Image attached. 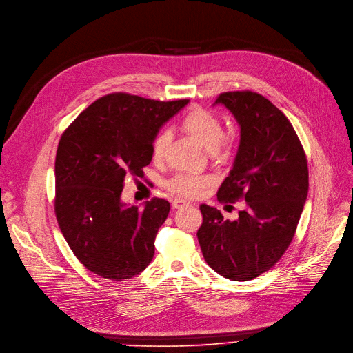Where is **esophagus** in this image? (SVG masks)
Returning a JSON list of instances; mask_svg holds the SVG:
<instances>
[{
	"instance_id": "obj_1",
	"label": "esophagus",
	"mask_w": 353,
	"mask_h": 353,
	"mask_svg": "<svg viewBox=\"0 0 353 353\" xmlns=\"http://www.w3.org/2000/svg\"><path fill=\"white\" fill-rule=\"evenodd\" d=\"M172 206L174 209H180V208H185V206H189V202L185 201V199H180V197H176L174 201L172 202Z\"/></svg>"
}]
</instances>
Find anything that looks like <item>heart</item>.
Returning a JSON list of instances; mask_svg holds the SVG:
<instances>
[{
    "mask_svg": "<svg viewBox=\"0 0 353 353\" xmlns=\"http://www.w3.org/2000/svg\"><path fill=\"white\" fill-rule=\"evenodd\" d=\"M181 130L188 132L192 139L201 143L208 151H213L214 154L225 157L232 150L234 139L231 135L223 134V127L221 119L210 111L194 108L189 110V112L183 117L180 122ZM170 141V137L167 132H161L156 137L152 143L151 156L152 161L160 163L165 156V150ZM212 179L206 176L197 174H179L168 181V189L173 193L183 196H197L208 185H210Z\"/></svg>",
    "mask_w": 353,
    "mask_h": 353,
    "instance_id": "1",
    "label": "heart"
}]
</instances>
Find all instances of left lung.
<instances>
[{"instance_id":"1","label":"left lung","mask_w":353,"mask_h":353,"mask_svg":"<svg viewBox=\"0 0 353 353\" xmlns=\"http://www.w3.org/2000/svg\"><path fill=\"white\" fill-rule=\"evenodd\" d=\"M214 103L229 110L241 128L218 199H243L245 208L229 221L202 205L197 239L212 270L228 280L248 281L277 264L294 236L309 193L307 160L291 122L263 95L225 92Z\"/></svg>"}]
</instances>
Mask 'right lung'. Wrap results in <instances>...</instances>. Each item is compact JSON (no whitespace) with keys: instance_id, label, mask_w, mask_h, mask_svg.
Masks as SVG:
<instances>
[{"instance_id":"add662e5","label":"right lung","mask_w":353,"mask_h":353,"mask_svg":"<svg viewBox=\"0 0 353 353\" xmlns=\"http://www.w3.org/2000/svg\"><path fill=\"white\" fill-rule=\"evenodd\" d=\"M130 94L99 98L59 141L54 212L76 258L102 279L124 281L154 256L170 203L154 197L143 209L121 201L127 177H143L159 130L188 105Z\"/></svg>"}]
</instances>
